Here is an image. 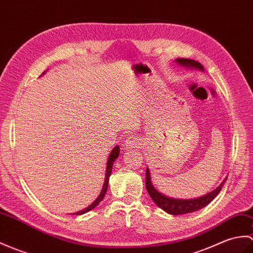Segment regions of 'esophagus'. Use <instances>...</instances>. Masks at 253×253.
I'll return each instance as SVG.
<instances>
[{
    "mask_svg": "<svg viewBox=\"0 0 253 253\" xmlns=\"http://www.w3.org/2000/svg\"><path fill=\"white\" fill-rule=\"evenodd\" d=\"M123 145H124L125 149L130 150L132 148H137V146L141 145V140L136 136H129L128 138H126Z\"/></svg>",
    "mask_w": 253,
    "mask_h": 253,
    "instance_id": "obj_1",
    "label": "esophagus"
}]
</instances>
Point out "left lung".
I'll return each instance as SVG.
<instances>
[{
  "label": "left lung",
  "instance_id": "8db88e82",
  "mask_svg": "<svg viewBox=\"0 0 253 253\" xmlns=\"http://www.w3.org/2000/svg\"><path fill=\"white\" fill-rule=\"evenodd\" d=\"M175 61L183 67L190 68V69H198L201 70V71H204V67L202 66V63H199L198 61H195L193 59L178 58V59H175ZM225 181H226V178L223 180V182H221V184L216 187L214 191L210 192L209 194H207V195L197 197L195 199H175V198L163 195L162 193L158 192L151 181V174H150L149 168H146V172H145V186H146V191H148V193L150 194L151 198L153 199V202L164 211H166V212L170 214H175V215L194 212V211H197L199 209L204 208L205 206H207V205L212 202L214 197L220 193L223 184L225 183Z\"/></svg>",
  "mask_w": 253,
  "mask_h": 253
}]
</instances>
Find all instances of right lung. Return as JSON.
Instances as JSON below:
<instances>
[{"instance_id":"add662e5","label":"right lung","mask_w":253,"mask_h":253,"mask_svg":"<svg viewBox=\"0 0 253 253\" xmlns=\"http://www.w3.org/2000/svg\"><path fill=\"white\" fill-rule=\"evenodd\" d=\"M44 74V73H43ZM120 155V146L116 145L115 148L112 150V152H111L110 155H109V160H108V163H107V170H105V179H104V183H103V186H102V190L101 192H100L98 198L96 199L95 202H93L91 205H89L87 208L81 210V211H78V212H75L73 214H76V215H80V214H83V213H86L88 212V211L92 210L93 208H95L96 206H98L99 203L102 201L105 193H107V190H108V185H109V179H110V175L111 173H112V167H113V163L115 162V160L117 157H119Z\"/></svg>"}]
</instances>
